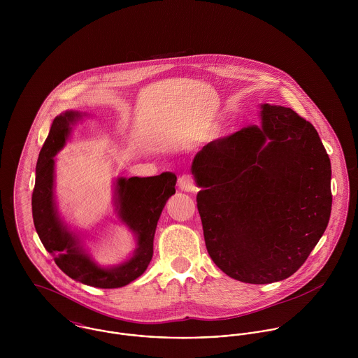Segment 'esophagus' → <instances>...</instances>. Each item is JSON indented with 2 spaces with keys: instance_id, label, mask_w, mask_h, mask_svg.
I'll return each instance as SVG.
<instances>
[{
  "instance_id": "34e87169",
  "label": "esophagus",
  "mask_w": 358,
  "mask_h": 358,
  "mask_svg": "<svg viewBox=\"0 0 358 358\" xmlns=\"http://www.w3.org/2000/svg\"><path fill=\"white\" fill-rule=\"evenodd\" d=\"M178 185H179V189H180L182 192H196V190H197V186H196V183H194L193 176H192V175H187V173H185V175H182V176L179 178Z\"/></svg>"
}]
</instances>
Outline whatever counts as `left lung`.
<instances>
[{
	"mask_svg": "<svg viewBox=\"0 0 358 358\" xmlns=\"http://www.w3.org/2000/svg\"><path fill=\"white\" fill-rule=\"evenodd\" d=\"M260 108L262 127L209 142L192 164L208 254L248 284L292 275L332 206L331 161L315 128L289 107Z\"/></svg>",
	"mask_w": 358,
	"mask_h": 358,
	"instance_id": "left-lung-1",
	"label": "left lung"
}]
</instances>
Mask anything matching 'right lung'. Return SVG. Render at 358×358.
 Masks as SVG:
<instances>
[{
	"instance_id": "add662e5",
	"label": "right lung",
	"mask_w": 358,
	"mask_h": 358,
	"mask_svg": "<svg viewBox=\"0 0 358 358\" xmlns=\"http://www.w3.org/2000/svg\"><path fill=\"white\" fill-rule=\"evenodd\" d=\"M83 117L78 111L57 115L38 155L36 185L31 197L33 220L37 234L53 256L59 268L70 278L96 288H120L145 273L153 257L157 222L168 199L175 194L176 175L162 172L149 178H120L115 204L121 220L136 234L138 248L134 256L111 268H103L87 255L78 238L63 224L53 200V157L63 149L71 127Z\"/></svg>"
}]
</instances>
